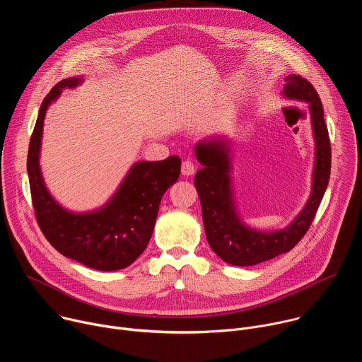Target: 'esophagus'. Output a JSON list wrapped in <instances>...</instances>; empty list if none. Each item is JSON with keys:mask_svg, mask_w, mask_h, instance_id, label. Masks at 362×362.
I'll return each mask as SVG.
<instances>
[{"mask_svg": "<svg viewBox=\"0 0 362 362\" xmlns=\"http://www.w3.org/2000/svg\"><path fill=\"white\" fill-rule=\"evenodd\" d=\"M194 170H196V168L190 160H185L182 163V175L183 176H192L194 173Z\"/></svg>", "mask_w": 362, "mask_h": 362, "instance_id": "1", "label": "esophagus"}]
</instances>
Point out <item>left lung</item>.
Wrapping results in <instances>:
<instances>
[{"label": "left lung", "instance_id": "obj_1", "mask_svg": "<svg viewBox=\"0 0 362 362\" xmlns=\"http://www.w3.org/2000/svg\"><path fill=\"white\" fill-rule=\"evenodd\" d=\"M281 95L287 100L307 103L314 138L311 192L298 214L283 228L257 230L240 216L233 185V144L223 138H206L194 145L202 169L194 176L203 224L211 250L226 263L249 267L290 252L307 233L329 180L331 148L321 99L314 86L300 75L284 78Z\"/></svg>", "mask_w": 362, "mask_h": 362}]
</instances>
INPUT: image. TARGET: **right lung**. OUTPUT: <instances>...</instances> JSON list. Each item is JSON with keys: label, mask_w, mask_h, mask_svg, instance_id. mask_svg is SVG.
<instances>
[{"label": "right lung", "mask_w": 362, "mask_h": 362, "mask_svg": "<svg viewBox=\"0 0 362 362\" xmlns=\"http://www.w3.org/2000/svg\"><path fill=\"white\" fill-rule=\"evenodd\" d=\"M83 79L79 75L61 81L40 107L27 162L31 196L38 224L52 247L89 269L116 272L131 266L146 249L160 200L177 182L182 160L177 156L138 160L100 207L86 211L64 207L48 190L40 165L44 119L62 90L79 86Z\"/></svg>", "instance_id": "obj_1"}]
</instances>
